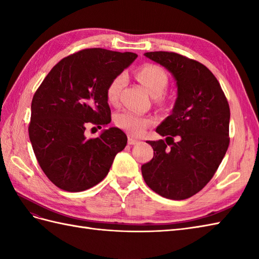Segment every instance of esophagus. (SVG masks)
Listing matches in <instances>:
<instances>
[{"label":"esophagus","instance_id":"obj_1","mask_svg":"<svg viewBox=\"0 0 259 259\" xmlns=\"http://www.w3.org/2000/svg\"><path fill=\"white\" fill-rule=\"evenodd\" d=\"M139 142H140L139 140L133 138V137H129V138H128V144L129 145H137V144H139Z\"/></svg>","mask_w":259,"mask_h":259}]
</instances>
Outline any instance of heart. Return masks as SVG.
Instances as JSON below:
<instances>
[{
  "label": "heart",
  "mask_w": 259,
  "mask_h": 259,
  "mask_svg": "<svg viewBox=\"0 0 259 259\" xmlns=\"http://www.w3.org/2000/svg\"><path fill=\"white\" fill-rule=\"evenodd\" d=\"M137 78L152 98H159L163 95L168 84L166 72L158 65L146 64L137 72ZM126 82V75L121 73L113 78L107 88V98L110 103L117 104ZM115 122L120 128L128 131L131 135L138 136L151 124V120L134 111H122L115 117Z\"/></svg>",
  "instance_id": "obj_1"
}]
</instances>
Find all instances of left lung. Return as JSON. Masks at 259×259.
<instances>
[{"label":"left lung","instance_id":"obj_1","mask_svg":"<svg viewBox=\"0 0 259 259\" xmlns=\"http://www.w3.org/2000/svg\"><path fill=\"white\" fill-rule=\"evenodd\" d=\"M145 57L171 73L177 98L171 113L156 129L167 137L166 142L148 141L153 158L142 164L141 172L157 194L187 199L209 183L228 149L227 99L214 75L195 60L163 51L147 52Z\"/></svg>","mask_w":259,"mask_h":259}]
</instances>
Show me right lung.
<instances>
[{
  "mask_svg": "<svg viewBox=\"0 0 259 259\" xmlns=\"http://www.w3.org/2000/svg\"><path fill=\"white\" fill-rule=\"evenodd\" d=\"M133 52L85 49L54 65L31 104L29 136L43 172L65 191L91 188L108 175L114 157L126 145L117 126L96 139L84 136L88 123L111 122L107 88L137 59Z\"/></svg>",
  "mask_w": 259,
  "mask_h": 259,
  "instance_id": "1",
  "label": "right lung"
}]
</instances>
